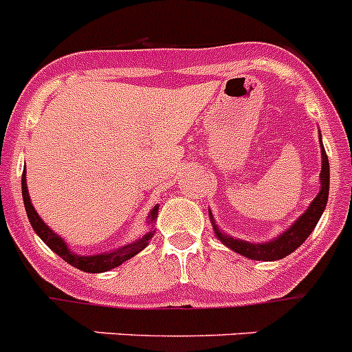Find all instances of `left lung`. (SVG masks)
<instances>
[{
    "label": "left lung",
    "mask_w": 352,
    "mask_h": 352,
    "mask_svg": "<svg viewBox=\"0 0 352 352\" xmlns=\"http://www.w3.org/2000/svg\"><path fill=\"white\" fill-rule=\"evenodd\" d=\"M321 153H322V167H321V190L317 194V197L314 199L312 204L300 219L294 222V226H291L285 232H282L278 238H275L270 243H248L243 239H234L231 236L220 232V229L213 223L214 232L219 236V239L222 241L226 247H229L231 250L238 252L241 256L248 257V259L256 261H278L282 257L289 256L291 252L296 250L305 239L309 238L310 232L314 231V227L317 226L319 219H321L322 211H324L326 203H328V192H329V164H328V155L324 151V146L321 142ZM211 214V213H210Z\"/></svg>",
    "instance_id": "obj_1"
}]
</instances>
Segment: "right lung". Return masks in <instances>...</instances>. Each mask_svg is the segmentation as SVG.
Returning <instances> with one entry per match:
<instances>
[{
    "mask_svg": "<svg viewBox=\"0 0 352 352\" xmlns=\"http://www.w3.org/2000/svg\"><path fill=\"white\" fill-rule=\"evenodd\" d=\"M24 173H26V170H24ZM21 186H23V199H24V208H26L28 219H30L31 227L35 229L36 234H38L40 238H42L43 243L47 245L54 254H58L61 259L67 261L68 264H72L74 268L82 270V272L86 273H102V272H109V270L116 268V266L123 264L125 261H129L130 257L139 254L142 248H146L148 239L153 236V231L148 232V234L142 236L139 241H133V243L126 245V247L118 248V250L111 252V254H100V256H77V254L68 250L67 243H65L63 239L56 234V232H52L51 229L43 223V220L38 217V213H36L35 208H33V204H31L30 201V194H28L26 178H24V174H23ZM157 214H158V206H155L153 211H151V222L157 219Z\"/></svg>",
    "mask_w": 352,
    "mask_h": 352,
    "instance_id": "1",
    "label": "right lung"
}]
</instances>
